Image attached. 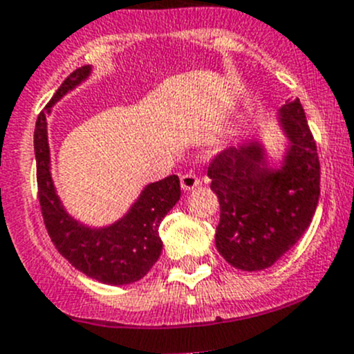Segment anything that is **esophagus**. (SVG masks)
I'll return each mask as SVG.
<instances>
[{
    "instance_id": "34e87169",
    "label": "esophagus",
    "mask_w": 354,
    "mask_h": 354,
    "mask_svg": "<svg viewBox=\"0 0 354 354\" xmlns=\"http://www.w3.org/2000/svg\"><path fill=\"white\" fill-rule=\"evenodd\" d=\"M198 185H201V180H198L194 173L181 174V188H183V190H194Z\"/></svg>"
}]
</instances>
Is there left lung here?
<instances>
[{
	"label": "left lung",
	"mask_w": 354,
	"mask_h": 354,
	"mask_svg": "<svg viewBox=\"0 0 354 354\" xmlns=\"http://www.w3.org/2000/svg\"><path fill=\"white\" fill-rule=\"evenodd\" d=\"M279 119L290 143L282 167L270 169L259 142L230 147L207 167L221 211L216 247L243 272L277 263L308 230L320 197L317 143L301 102H287Z\"/></svg>",
	"instance_id": "1"
}]
</instances>
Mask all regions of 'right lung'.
<instances>
[{
  "instance_id": "obj_1",
  "label": "right lung",
  "mask_w": 354,
  "mask_h": 354,
  "mask_svg": "<svg viewBox=\"0 0 354 354\" xmlns=\"http://www.w3.org/2000/svg\"><path fill=\"white\" fill-rule=\"evenodd\" d=\"M90 72V65L75 68L37 115L34 129L37 197L44 226L58 252L90 279L111 286H126L143 279L159 259L162 252L159 226L164 216L180 201V178L171 174L147 185L128 214L105 228H90L67 214L51 180L46 115Z\"/></svg>"
}]
</instances>
